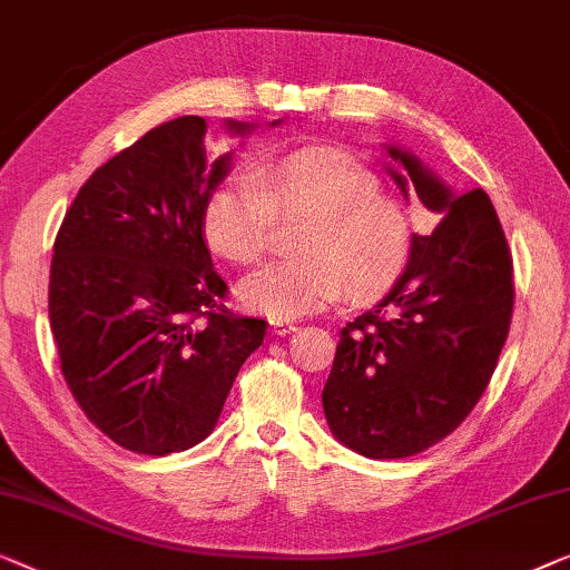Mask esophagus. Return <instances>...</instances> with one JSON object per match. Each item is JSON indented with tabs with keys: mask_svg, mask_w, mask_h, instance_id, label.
Segmentation results:
<instances>
[{
	"mask_svg": "<svg viewBox=\"0 0 570 570\" xmlns=\"http://www.w3.org/2000/svg\"><path fill=\"white\" fill-rule=\"evenodd\" d=\"M294 331H299V327H296L294 323H271V333L274 335H288V333H294Z\"/></svg>",
	"mask_w": 570,
	"mask_h": 570,
	"instance_id": "1",
	"label": "esophagus"
}]
</instances>
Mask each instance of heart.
Here are the masks:
<instances>
[{
    "label": "heart",
    "instance_id": "obj_1",
    "mask_svg": "<svg viewBox=\"0 0 570 570\" xmlns=\"http://www.w3.org/2000/svg\"><path fill=\"white\" fill-rule=\"evenodd\" d=\"M282 222H307L302 258L271 263L237 286L239 302L276 323L325 309L343 294L374 299L397 282L411 253V214L346 151L309 147L237 175L206 196L204 239L239 266L266 258Z\"/></svg>",
    "mask_w": 570,
    "mask_h": 570
}]
</instances>
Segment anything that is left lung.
<instances>
[{
    "label": "left lung",
    "mask_w": 570,
    "mask_h": 570,
    "mask_svg": "<svg viewBox=\"0 0 570 570\" xmlns=\"http://www.w3.org/2000/svg\"><path fill=\"white\" fill-rule=\"evenodd\" d=\"M407 198L442 216L413 235L390 294L341 331L323 387L327 426L372 460H403L442 442L478 405L514 309L511 253L483 188L454 194L411 151L387 147Z\"/></svg>",
    "instance_id": "obj_1"
}]
</instances>
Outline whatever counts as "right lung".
<instances>
[{"label":"right lung","mask_w":570,"mask_h":570,"mask_svg":"<svg viewBox=\"0 0 570 570\" xmlns=\"http://www.w3.org/2000/svg\"><path fill=\"white\" fill-rule=\"evenodd\" d=\"M204 139L202 116L151 128L90 175L53 243L48 320L61 374L87 419L128 452L204 442L266 335V320L224 307L202 212L232 151L208 163Z\"/></svg>","instance_id":"obj_1"}]
</instances>
